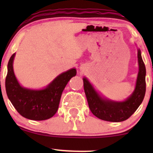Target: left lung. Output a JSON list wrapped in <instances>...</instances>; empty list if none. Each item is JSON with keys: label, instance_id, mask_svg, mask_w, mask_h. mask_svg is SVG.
<instances>
[{"label": "left lung", "instance_id": "obj_1", "mask_svg": "<svg viewBox=\"0 0 153 153\" xmlns=\"http://www.w3.org/2000/svg\"><path fill=\"white\" fill-rule=\"evenodd\" d=\"M139 71L133 92L124 101H114L103 96L95 88L86 77H83V86L89 108L93 114L102 120L120 122L134 113L143 102L146 91V69L142 58L141 51L137 48Z\"/></svg>", "mask_w": 153, "mask_h": 153}]
</instances>
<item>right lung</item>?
Instances as JSON below:
<instances>
[{"instance_id":"add662e5","label":"right lung","mask_w":153,"mask_h":153,"mask_svg":"<svg viewBox=\"0 0 153 153\" xmlns=\"http://www.w3.org/2000/svg\"><path fill=\"white\" fill-rule=\"evenodd\" d=\"M16 53L8 63L6 91L8 99L22 117L35 121L46 120L55 114L62 91L71 78L76 75V69L71 68L57 75L46 87L33 89L22 86L13 71Z\"/></svg>"}]
</instances>
